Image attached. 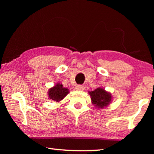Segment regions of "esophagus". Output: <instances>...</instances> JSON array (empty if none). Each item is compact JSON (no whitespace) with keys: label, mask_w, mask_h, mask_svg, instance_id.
Returning a JSON list of instances; mask_svg holds the SVG:
<instances>
[{"label":"esophagus","mask_w":154,"mask_h":154,"mask_svg":"<svg viewBox=\"0 0 154 154\" xmlns=\"http://www.w3.org/2000/svg\"><path fill=\"white\" fill-rule=\"evenodd\" d=\"M75 89L77 90H83L84 88H83V86L82 85H77L76 86H75Z\"/></svg>","instance_id":"1"}]
</instances>
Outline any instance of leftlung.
<instances>
[{
    "label": "left lung",
    "instance_id": "obj_1",
    "mask_svg": "<svg viewBox=\"0 0 154 154\" xmlns=\"http://www.w3.org/2000/svg\"><path fill=\"white\" fill-rule=\"evenodd\" d=\"M89 93L92 99V103L96 106V107L103 109L107 106L111 102V94L106 92L102 88H98Z\"/></svg>",
    "mask_w": 154,
    "mask_h": 154
}]
</instances>
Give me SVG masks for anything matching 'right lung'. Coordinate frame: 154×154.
Wrapping results in <instances>:
<instances>
[{"instance_id":"obj_1","label":"right lung","mask_w":154,"mask_h":154,"mask_svg":"<svg viewBox=\"0 0 154 154\" xmlns=\"http://www.w3.org/2000/svg\"><path fill=\"white\" fill-rule=\"evenodd\" d=\"M69 93V90L67 88H63L60 83H57L56 85L49 90L48 96L51 100L56 101V102H59Z\"/></svg>"}]
</instances>
